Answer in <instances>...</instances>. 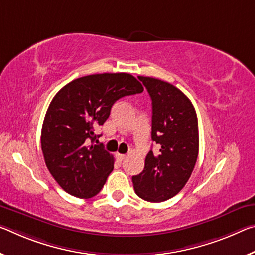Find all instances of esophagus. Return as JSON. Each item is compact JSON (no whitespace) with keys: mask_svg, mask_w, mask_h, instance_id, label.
I'll list each match as a JSON object with an SVG mask.
<instances>
[{"mask_svg":"<svg viewBox=\"0 0 255 255\" xmlns=\"http://www.w3.org/2000/svg\"><path fill=\"white\" fill-rule=\"evenodd\" d=\"M117 157H118L119 161H124L127 157V155L126 154H119V153H118V154H117Z\"/></svg>","mask_w":255,"mask_h":255,"instance_id":"1","label":"esophagus"}]
</instances>
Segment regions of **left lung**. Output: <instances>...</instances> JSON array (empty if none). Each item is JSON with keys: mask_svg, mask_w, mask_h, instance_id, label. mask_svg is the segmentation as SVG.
<instances>
[{"mask_svg": "<svg viewBox=\"0 0 255 255\" xmlns=\"http://www.w3.org/2000/svg\"><path fill=\"white\" fill-rule=\"evenodd\" d=\"M152 100V140L159 151L147 153L144 170L132 176L135 193L148 202L177 195L191 177L199 154L195 109L179 88L138 76Z\"/></svg>", "mask_w": 255, "mask_h": 255, "instance_id": "obj_1", "label": "left lung"}]
</instances>
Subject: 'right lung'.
Here are the masks:
<instances>
[{
	"instance_id": "obj_1",
	"label": "right lung",
	"mask_w": 255,
	"mask_h": 255,
	"mask_svg": "<svg viewBox=\"0 0 255 255\" xmlns=\"http://www.w3.org/2000/svg\"><path fill=\"white\" fill-rule=\"evenodd\" d=\"M130 74H96L72 80L56 93L44 118L40 145L46 167L63 191L79 199L95 196L113 170L115 159L90 145L116 101L142 93Z\"/></svg>"
}]
</instances>
